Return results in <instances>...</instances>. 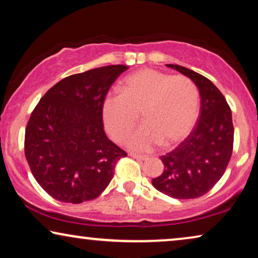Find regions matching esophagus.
<instances>
[{
	"label": "esophagus",
	"mask_w": 258,
	"mask_h": 258,
	"mask_svg": "<svg viewBox=\"0 0 258 258\" xmlns=\"http://www.w3.org/2000/svg\"><path fill=\"white\" fill-rule=\"evenodd\" d=\"M130 156H132L133 158H136V160H140V161H146V160H148L147 156H142V155H139V154H134V153H132V154H130Z\"/></svg>",
	"instance_id": "obj_1"
}]
</instances>
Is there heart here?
Listing matches in <instances>:
<instances>
[{
    "instance_id": "1",
    "label": "heart",
    "mask_w": 258,
    "mask_h": 258,
    "mask_svg": "<svg viewBox=\"0 0 258 258\" xmlns=\"http://www.w3.org/2000/svg\"><path fill=\"white\" fill-rule=\"evenodd\" d=\"M121 93L104 98L102 114L110 136L122 141L141 112L144 123L126 140L130 149L150 151L160 143L170 147L188 135L199 116V89L185 76L141 69L123 81Z\"/></svg>"
}]
</instances>
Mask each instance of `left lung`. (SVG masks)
<instances>
[{
    "instance_id": "left-lung-1",
    "label": "left lung",
    "mask_w": 258,
    "mask_h": 258,
    "mask_svg": "<svg viewBox=\"0 0 258 258\" xmlns=\"http://www.w3.org/2000/svg\"><path fill=\"white\" fill-rule=\"evenodd\" d=\"M189 77L201 96V110L192 132L161 161L164 170L151 183L174 199H196L223 176L231 158L234 125L231 110L218 88L201 74L177 64H165Z\"/></svg>"
}]
</instances>
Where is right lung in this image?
Returning a JSON list of instances; mask_svg holds the SVG:
<instances>
[{
    "label": "right lung",
    "mask_w": 258,
    "mask_h": 258,
    "mask_svg": "<svg viewBox=\"0 0 258 258\" xmlns=\"http://www.w3.org/2000/svg\"><path fill=\"white\" fill-rule=\"evenodd\" d=\"M128 67L107 66L70 75L51 87L31 112L24 154L44 191L64 203L96 199L126 153L104 133L102 107Z\"/></svg>",
    "instance_id": "right-lung-1"
}]
</instances>
